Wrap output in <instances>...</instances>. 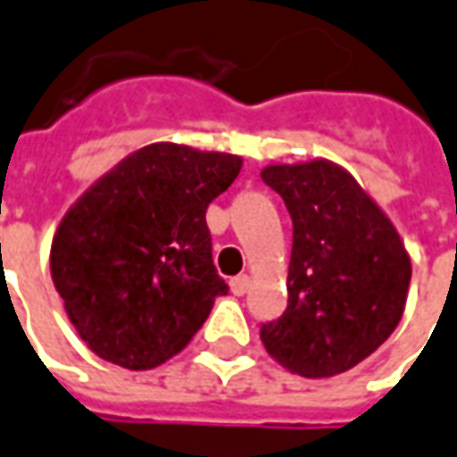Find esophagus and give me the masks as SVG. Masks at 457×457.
Here are the masks:
<instances>
[{
    "label": "esophagus",
    "mask_w": 457,
    "mask_h": 457,
    "mask_svg": "<svg viewBox=\"0 0 457 457\" xmlns=\"http://www.w3.org/2000/svg\"><path fill=\"white\" fill-rule=\"evenodd\" d=\"M228 287H231V292H234L236 296H244V294L249 292L251 278L246 277V274H241V277L231 278V281H228Z\"/></svg>",
    "instance_id": "esophagus-1"
}]
</instances>
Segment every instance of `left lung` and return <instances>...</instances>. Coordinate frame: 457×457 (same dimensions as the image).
<instances>
[{"instance_id":"8db88e82","label":"left lung","mask_w":457,"mask_h":457,"mask_svg":"<svg viewBox=\"0 0 457 457\" xmlns=\"http://www.w3.org/2000/svg\"><path fill=\"white\" fill-rule=\"evenodd\" d=\"M294 223L289 304L262 327L266 352L302 378H335L367 360L403 320L410 253L387 213L327 158L262 170Z\"/></svg>"}]
</instances>
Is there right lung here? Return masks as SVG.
<instances>
[{"instance_id":"right-lung-1","label":"right lung","mask_w":457,"mask_h":457,"mask_svg":"<svg viewBox=\"0 0 457 457\" xmlns=\"http://www.w3.org/2000/svg\"><path fill=\"white\" fill-rule=\"evenodd\" d=\"M241 155L150 143L125 155L67 208L50 271L90 350L125 370L179 354L228 292L211 259L208 204Z\"/></svg>"}]
</instances>
